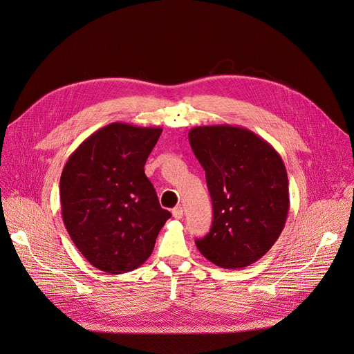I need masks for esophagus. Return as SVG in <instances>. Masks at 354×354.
Here are the masks:
<instances>
[{
	"mask_svg": "<svg viewBox=\"0 0 354 354\" xmlns=\"http://www.w3.org/2000/svg\"><path fill=\"white\" fill-rule=\"evenodd\" d=\"M172 216H174L175 219H182V218H183V208H182V207H175V208L172 209Z\"/></svg>",
	"mask_w": 354,
	"mask_h": 354,
	"instance_id": "34e87169",
	"label": "esophagus"
}]
</instances>
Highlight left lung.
<instances>
[{"label": "left lung", "mask_w": 354, "mask_h": 354, "mask_svg": "<svg viewBox=\"0 0 354 354\" xmlns=\"http://www.w3.org/2000/svg\"><path fill=\"white\" fill-rule=\"evenodd\" d=\"M189 142L214 208L209 233L196 240L198 251L225 269L255 263L280 237L290 211L280 154L252 131L227 124L194 127Z\"/></svg>", "instance_id": "1"}]
</instances>
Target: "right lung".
Returning a JSON list of instances; mask_svg holds the SVG:
<instances>
[{
	"instance_id": "add662e5",
	"label": "right lung",
	"mask_w": 354,
	"mask_h": 354,
	"mask_svg": "<svg viewBox=\"0 0 354 354\" xmlns=\"http://www.w3.org/2000/svg\"><path fill=\"white\" fill-rule=\"evenodd\" d=\"M161 132L111 122L88 136L62 171L63 223L78 251L102 272L121 274L143 265L171 218L145 174Z\"/></svg>"
}]
</instances>
